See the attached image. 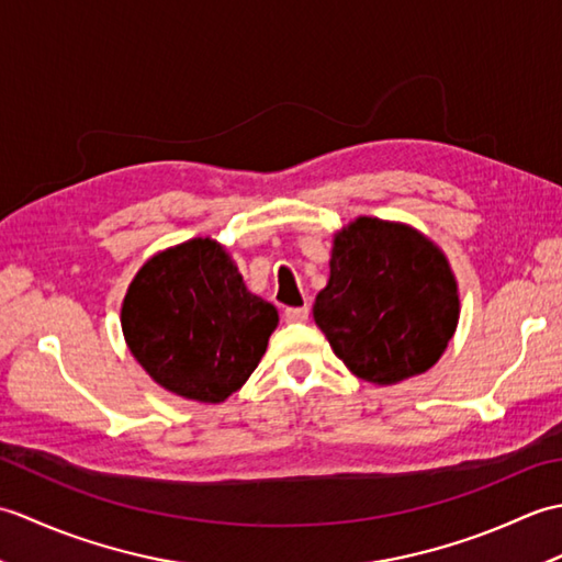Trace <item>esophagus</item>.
Listing matches in <instances>:
<instances>
[{
  "mask_svg": "<svg viewBox=\"0 0 562 562\" xmlns=\"http://www.w3.org/2000/svg\"><path fill=\"white\" fill-rule=\"evenodd\" d=\"M306 318H308V306L284 308V321H288V324H304Z\"/></svg>",
  "mask_w": 562,
  "mask_h": 562,
  "instance_id": "1",
  "label": "esophagus"
}]
</instances>
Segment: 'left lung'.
<instances>
[{"label": "left lung", "mask_w": 562, "mask_h": 562, "mask_svg": "<svg viewBox=\"0 0 562 562\" xmlns=\"http://www.w3.org/2000/svg\"><path fill=\"white\" fill-rule=\"evenodd\" d=\"M314 321L352 374L398 384L447 350L459 321L457 280L423 234L360 217L336 234Z\"/></svg>", "instance_id": "left-lung-1"}]
</instances>
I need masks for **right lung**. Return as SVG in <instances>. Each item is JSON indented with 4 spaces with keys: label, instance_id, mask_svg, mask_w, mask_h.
<instances>
[{
    "label": "right lung",
    "instance_id": "1",
    "mask_svg": "<svg viewBox=\"0 0 562 562\" xmlns=\"http://www.w3.org/2000/svg\"><path fill=\"white\" fill-rule=\"evenodd\" d=\"M130 352L166 391L220 403L258 367L274 306L250 294L226 250L193 238L147 260L123 302Z\"/></svg>",
    "mask_w": 562,
    "mask_h": 562
}]
</instances>
